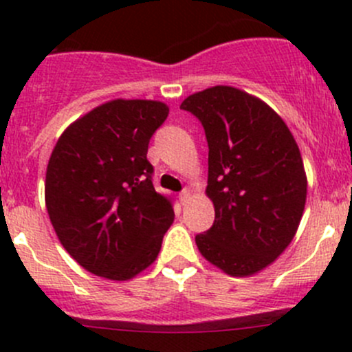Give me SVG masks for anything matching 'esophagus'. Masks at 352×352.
<instances>
[{
  "instance_id": "obj_1",
  "label": "esophagus",
  "mask_w": 352,
  "mask_h": 352,
  "mask_svg": "<svg viewBox=\"0 0 352 352\" xmlns=\"http://www.w3.org/2000/svg\"><path fill=\"white\" fill-rule=\"evenodd\" d=\"M190 197V190L189 189H184L182 192L179 194V199H180V202H182V204H186L187 202V199Z\"/></svg>"
}]
</instances>
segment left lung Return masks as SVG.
Listing matches in <instances>:
<instances>
[{
	"label": "left lung",
	"instance_id": "obj_1",
	"mask_svg": "<svg viewBox=\"0 0 352 352\" xmlns=\"http://www.w3.org/2000/svg\"><path fill=\"white\" fill-rule=\"evenodd\" d=\"M180 109L197 117L209 148L214 223L196 235L199 252L226 274H255L285 252L303 216L307 175L296 141L274 110L239 88H208Z\"/></svg>",
	"mask_w": 352,
	"mask_h": 352
}]
</instances>
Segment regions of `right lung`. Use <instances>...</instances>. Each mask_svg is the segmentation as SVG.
<instances>
[{
  "label": "right lung",
  "mask_w": 352,
  "mask_h": 352,
  "mask_svg": "<svg viewBox=\"0 0 352 352\" xmlns=\"http://www.w3.org/2000/svg\"><path fill=\"white\" fill-rule=\"evenodd\" d=\"M168 107L107 102L61 134L45 173V206L59 242L91 274L126 281L151 265L173 223L153 187L148 144Z\"/></svg>",
  "instance_id": "1"
}]
</instances>
